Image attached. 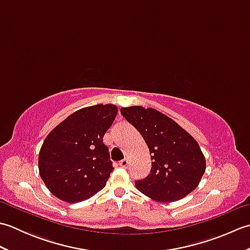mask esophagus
<instances>
[{
  "mask_svg": "<svg viewBox=\"0 0 250 250\" xmlns=\"http://www.w3.org/2000/svg\"><path fill=\"white\" fill-rule=\"evenodd\" d=\"M119 166H120L121 167L125 168L126 167L129 166V161H128V159H124V160H121V161L119 162Z\"/></svg>",
  "mask_w": 250,
  "mask_h": 250,
  "instance_id": "34e87169",
  "label": "esophagus"
}]
</instances>
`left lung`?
Instances as JSON below:
<instances>
[{
  "instance_id": "left-lung-1",
  "label": "left lung",
  "mask_w": 250,
  "mask_h": 250,
  "mask_svg": "<svg viewBox=\"0 0 250 250\" xmlns=\"http://www.w3.org/2000/svg\"><path fill=\"white\" fill-rule=\"evenodd\" d=\"M120 113L140 132L151 155L150 174L135 182L142 193L159 202H174L198 187L206 162L187 131L153 108L130 106Z\"/></svg>"
}]
</instances>
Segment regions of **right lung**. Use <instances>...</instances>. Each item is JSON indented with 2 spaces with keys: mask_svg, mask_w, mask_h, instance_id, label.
Instances as JSON below:
<instances>
[{
  "mask_svg": "<svg viewBox=\"0 0 250 250\" xmlns=\"http://www.w3.org/2000/svg\"><path fill=\"white\" fill-rule=\"evenodd\" d=\"M117 106L99 104L76 110L47 135L39 155L40 175L58 199L77 203L102 190L113 172L103 136Z\"/></svg>",
  "mask_w": 250,
  "mask_h": 250,
  "instance_id": "add662e5",
  "label": "right lung"
}]
</instances>
